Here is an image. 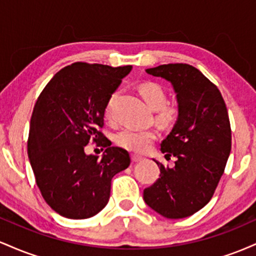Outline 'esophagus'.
Masks as SVG:
<instances>
[{
    "instance_id": "34e87169",
    "label": "esophagus",
    "mask_w": 256,
    "mask_h": 256,
    "mask_svg": "<svg viewBox=\"0 0 256 256\" xmlns=\"http://www.w3.org/2000/svg\"><path fill=\"white\" fill-rule=\"evenodd\" d=\"M131 158H132V161H134V162H140V161L143 160L142 156H138V155H134V154L132 155Z\"/></svg>"
}]
</instances>
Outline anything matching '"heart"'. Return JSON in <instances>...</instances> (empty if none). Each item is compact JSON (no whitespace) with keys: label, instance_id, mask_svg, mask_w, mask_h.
Instances as JSON below:
<instances>
[{"label":"heart","instance_id":"obj_1","mask_svg":"<svg viewBox=\"0 0 256 256\" xmlns=\"http://www.w3.org/2000/svg\"><path fill=\"white\" fill-rule=\"evenodd\" d=\"M140 92L144 98L146 104L152 110H156V120L160 124L168 125L176 120L178 116V108L173 104H167L166 92L156 83H144L140 86ZM116 94H113L108 100L104 108V116L108 120L113 119V104ZM158 132L152 128L148 130H136L126 128L116 132L114 142L119 146L134 152H146L156 140Z\"/></svg>","mask_w":256,"mask_h":256}]
</instances>
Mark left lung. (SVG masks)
Masks as SVG:
<instances>
[{
  "instance_id": "obj_1",
  "label": "left lung",
  "mask_w": 256,
  "mask_h": 256,
  "mask_svg": "<svg viewBox=\"0 0 256 256\" xmlns=\"http://www.w3.org/2000/svg\"><path fill=\"white\" fill-rule=\"evenodd\" d=\"M146 72L171 83L178 118L161 143L166 158H177L176 165L154 160L160 178L144 189L143 200L165 218H186L210 201L224 173L231 152L228 110L218 88L190 64H160Z\"/></svg>"
}]
</instances>
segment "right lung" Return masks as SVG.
Here are the masks:
<instances>
[{
    "label": "right lung",
    "instance_id": "obj_1",
    "mask_svg": "<svg viewBox=\"0 0 256 256\" xmlns=\"http://www.w3.org/2000/svg\"><path fill=\"white\" fill-rule=\"evenodd\" d=\"M132 66L76 62L46 84L31 116L28 154L43 198L68 219H88L108 204L112 179L130 166V154L104 136V108ZM92 138L106 150L88 156Z\"/></svg>",
    "mask_w": 256,
    "mask_h": 256
}]
</instances>
